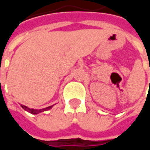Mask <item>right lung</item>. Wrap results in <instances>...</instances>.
I'll return each instance as SVG.
<instances>
[{"mask_svg":"<svg viewBox=\"0 0 150 150\" xmlns=\"http://www.w3.org/2000/svg\"><path fill=\"white\" fill-rule=\"evenodd\" d=\"M21 106L24 110L27 111L28 112L31 113V114H34V115H36V114H38V113H41V112H45V111L49 110V109H50L54 105H52V106H49V107L46 108H42V109H34V108H30L26 107V106H25V105H21Z\"/></svg>","mask_w":150,"mask_h":150,"instance_id":"obj_1","label":"right lung"}]
</instances>
